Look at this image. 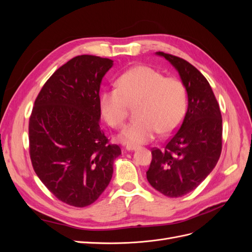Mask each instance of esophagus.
<instances>
[{
    "label": "esophagus",
    "mask_w": 252,
    "mask_h": 252,
    "mask_svg": "<svg viewBox=\"0 0 252 252\" xmlns=\"http://www.w3.org/2000/svg\"><path fill=\"white\" fill-rule=\"evenodd\" d=\"M126 149H127L128 151H132V150L138 149V146H135V145H127Z\"/></svg>",
    "instance_id": "34e87169"
}]
</instances>
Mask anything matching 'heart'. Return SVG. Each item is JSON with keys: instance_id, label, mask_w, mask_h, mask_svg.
Here are the masks:
<instances>
[{"instance_id": "obj_1", "label": "heart", "mask_w": 252, "mask_h": 252, "mask_svg": "<svg viewBox=\"0 0 252 252\" xmlns=\"http://www.w3.org/2000/svg\"><path fill=\"white\" fill-rule=\"evenodd\" d=\"M136 102L139 118L120 134V140L129 145L147 143L158 131L167 134L179 127L187 107L185 84L177 77H164L149 66H134L120 75L118 87L101 94L102 116L110 126L122 127L128 104Z\"/></svg>"}]
</instances>
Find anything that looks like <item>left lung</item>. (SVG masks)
Wrapping results in <instances>:
<instances>
[{"instance_id":"1","label":"left lung","mask_w":252,"mask_h":252,"mask_svg":"<svg viewBox=\"0 0 252 252\" xmlns=\"http://www.w3.org/2000/svg\"><path fill=\"white\" fill-rule=\"evenodd\" d=\"M185 84L188 108L179 130L164 148H152L149 184L169 197L192 191L215 168L222 151V114L204 75L184 59L162 51Z\"/></svg>"}]
</instances>
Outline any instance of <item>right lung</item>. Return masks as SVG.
I'll list each match as a JSON object with an SVG mask.
<instances>
[{
	"instance_id": "right-lung-1",
	"label": "right lung",
	"mask_w": 252,
	"mask_h": 252,
	"mask_svg": "<svg viewBox=\"0 0 252 252\" xmlns=\"http://www.w3.org/2000/svg\"><path fill=\"white\" fill-rule=\"evenodd\" d=\"M113 65L83 55L44 84L29 119V155L43 184L63 203L85 207L108 186L121 148L100 127V86Z\"/></svg>"
}]
</instances>
